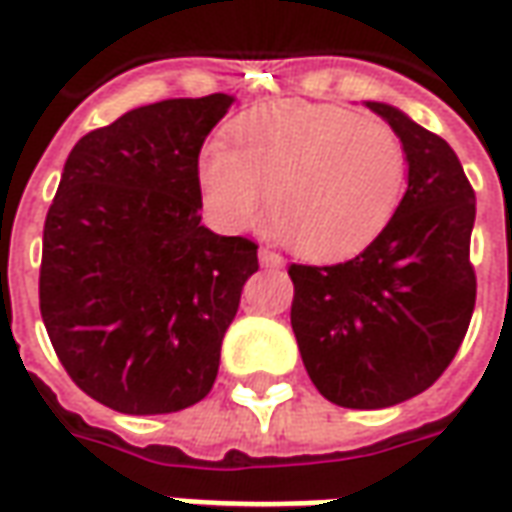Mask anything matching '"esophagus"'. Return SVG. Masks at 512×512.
Segmentation results:
<instances>
[{"instance_id":"1","label":"esophagus","mask_w":512,"mask_h":512,"mask_svg":"<svg viewBox=\"0 0 512 512\" xmlns=\"http://www.w3.org/2000/svg\"><path fill=\"white\" fill-rule=\"evenodd\" d=\"M259 262H262L264 267H284V256L270 248H259Z\"/></svg>"}]
</instances>
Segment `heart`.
<instances>
[{
  "instance_id": "obj_1",
  "label": "heart",
  "mask_w": 512,
  "mask_h": 512,
  "mask_svg": "<svg viewBox=\"0 0 512 512\" xmlns=\"http://www.w3.org/2000/svg\"><path fill=\"white\" fill-rule=\"evenodd\" d=\"M209 212L226 228L262 217L300 256L339 259L389 226L408 184V151L389 123L336 104L278 101L231 126L198 165Z\"/></svg>"
}]
</instances>
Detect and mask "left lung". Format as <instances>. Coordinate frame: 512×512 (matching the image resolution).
<instances>
[{
  "instance_id": "left-lung-1",
  "label": "left lung",
  "mask_w": 512,
  "mask_h": 512,
  "mask_svg": "<svg viewBox=\"0 0 512 512\" xmlns=\"http://www.w3.org/2000/svg\"><path fill=\"white\" fill-rule=\"evenodd\" d=\"M408 151V190L389 226L339 264H289L292 331L311 383L342 408H389L430 389L469 331L474 190L438 134L380 101Z\"/></svg>"
}]
</instances>
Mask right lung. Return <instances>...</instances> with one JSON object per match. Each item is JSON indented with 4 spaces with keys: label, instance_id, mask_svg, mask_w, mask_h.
Returning a JSON list of instances; mask_svg holds the SVG:
<instances>
[{
    "label": "right lung",
    "instance_id": "add662e5",
    "mask_svg": "<svg viewBox=\"0 0 512 512\" xmlns=\"http://www.w3.org/2000/svg\"><path fill=\"white\" fill-rule=\"evenodd\" d=\"M234 99H168L88 132L43 223L41 317L68 378L132 416L212 391L259 245L201 226L198 157Z\"/></svg>",
    "mask_w": 512,
    "mask_h": 512
}]
</instances>
